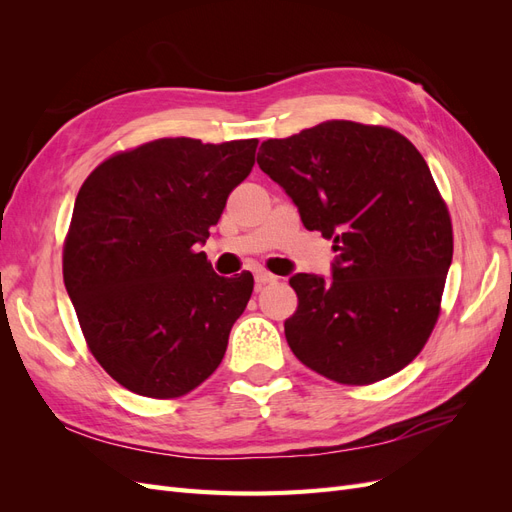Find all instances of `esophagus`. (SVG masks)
<instances>
[{
	"label": "esophagus",
	"mask_w": 512,
	"mask_h": 512,
	"mask_svg": "<svg viewBox=\"0 0 512 512\" xmlns=\"http://www.w3.org/2000/svg\"><path fill=\"white\" fill-rule=\"evenodd\" d=\"M254 277H256V286H258V288L267 286V284H273V282L277 280V277H275L273 273H269V271H256Z\"/></svg>",
	"instance_id": "obj_1"
}]
</instances>
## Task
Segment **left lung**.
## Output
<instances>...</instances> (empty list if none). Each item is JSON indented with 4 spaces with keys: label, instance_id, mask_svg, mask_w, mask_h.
Here are the masks:
<instances>
[{
    "label": "left lung",
    "instance_id": "left-lung-1",
    "mask_svg": "<svg viewBox=\"0 0 512 512\" xmlns=\"http://www.w3.org/2000/svg\"><path fill=\"white\" fill-rule=\"evenodd\" d=\"M258 166L339 252L331 282L290 277L294 356L350 386L397 374L436 327L453 260L451 213L425 158L391 128L333 119L265 141Z\"/></svg>",
    "mask_w": 512,
    "mask_h": 512
}]
</instances>
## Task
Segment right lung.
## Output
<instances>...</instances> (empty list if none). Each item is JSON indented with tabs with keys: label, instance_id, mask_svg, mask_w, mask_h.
<instances>
[{
	"label": "right lung",
	"instance_id": "right-lung-1",
	"mask_svg": "<svg viewBox=\"0 0 512 512\" xmlns=\"http://www.w3.org/2000/svg\"><path fill=\"white\" fill-rule=\"evenodd\" d=\"M258 138H158L98 164L76 196L64 284L89 352L123 389L175 399L224 359L254 277L213 273L205 252Z\"/></svg>",
	"mask_w": 512,
	"mask_h": 512
}]
</instances>
